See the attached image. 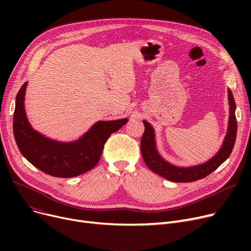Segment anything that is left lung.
<instances>
[{
  "instance_id": "1",
  "label": "left lung",
  "mask_w": 251,
  "mask_h": 251,
  "mask_svg": "<svg viewBox=\"0 0 251 251\" xmlns=\"http://www.w3.org/2000/svg\"><path fill=\"white\" fill-rule=\"evenodd\" d=\"M229 100V122L228 130L224 139L220 151L207 162L191 166V167H179L166 161L159 153L155 143V134L152 126L146 120H143L144 133L140 141V151L146 165L153 173L162 176L163 178L172 182H193L202 179L213 173L230 156L237 135V120L235 116L236 103L232 91L228 88Z\"/></svg>"
}]
</instances>
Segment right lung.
Segmentation results:
<instances>
[{
  "label": "right lung",
  "mask_w": 251,
  "mask_h": 251,
  "mask_svg": "<svg viewBox=\"0 0 251 251\" xmlns=\"http://www.w3.org/2000/svg\"><path fill=\"white\" fill-rule=\"evenodd\" d=\"M26 86L27 82L16 96L13 132L25 159L48 175L72 178L94 169L100 159L105 141L128 122L127 118L99 121L80 138L71 142L50 139L34 130L28 122L24 107Z\"/></svg>",
  "instance_id": "right-lung-1"
}]
</instances>
